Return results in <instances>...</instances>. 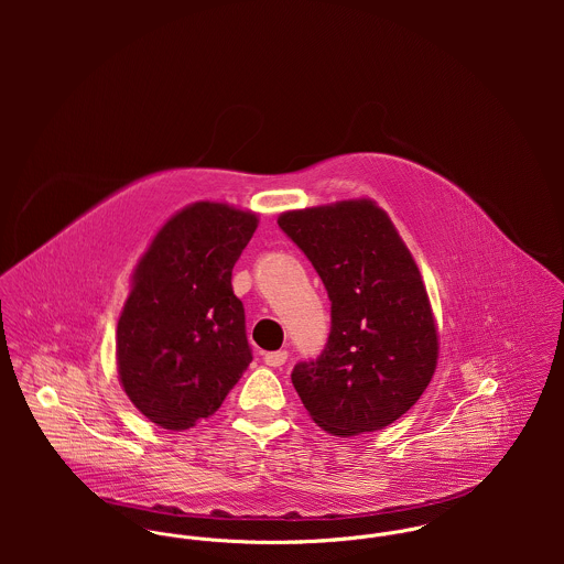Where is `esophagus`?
Returning <instances> with one entry per match:
<instances>
[{
  "label": "esophagus",
  "instance_id": "1",
  "mask_svg": "<svg viewBox=\"0 0 564 564\" xmlns=\"http://www.w3.org/2000/svg\"><path fill=\"white\" fill-rule=\"evenodd\" d=\"M286 358H289V351H286V349H278V351H267V354L262 356L264 365H269V367H282V365L286 362Z\"/></svg>",
  "mask_w": 564,
  "mask_h": 564
}]
</instances>
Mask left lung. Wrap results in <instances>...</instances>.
<instances>
[{
	"label": "left lung",
	"mask_w": 564,
	"mask_h": 564,
	"mask_svg": "<svg viewBox=\"0 0 564 564\" xmlns=\"http://www.w3.org/2000/svg\"><path fill=\"white\" fill-rule=\"evenodd\" d=\"M278 226L313 262L332 302L322 356L291 373L297 395L334 436L391 425L423 395L438 358L412 253L371 199L284 213Z\"/></svg>",
	"instance_id": "1"
}]
</instances>
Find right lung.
Segmentation results:
<instances>
[{"label": "right lung", "mask_w": 564, "mask_h": 564, "mask_svg": "<svg viewBox=\"0 0 564 564\" xmlns=\"http://www.w3.org/2000/svg\"><path fill=\"white\" fill-rule=\"evenodd\" d=\"M253 213L197 202L173 215L134 271L117 323L126 395L164 430L217 412L251 362L232 269L256 232Z\"/></svg>", "instance_id": "obj_1"}]
</instances>
